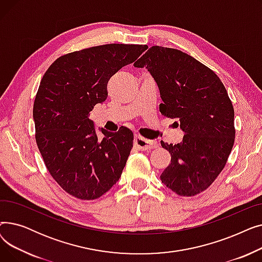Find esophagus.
Segmentation results:
<instances>
[{"label": "esophagus", "mask_w": 262, "mask_h": 262, "mask_svg": "<svg viewBox=\"0 0 262 262\" xmlns=\"http://www.w3.org/2000/svg\"><path fill=\"white\" fill-rule=\"evenodd\" d=\"M134 143L140 150H149V149H152V148H154V147H156L158 145L157 142L144 139V138H142V137H140V136H136L135 137Z\"/></svg>", "instance_id": "esophagus-1"}]
</instances>
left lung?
Here are the masks:
<instances>
[{
  "mask_svg": "<svg viewBox=\"0 0 262 262\" xmlns=\"http://www.w3.org/2000/svg\"><path fill=\"white\" fill-rule=\"evenodd\" d=\"M134 66L147 69L160 92V113L185 133L181 143L161 141L171 154L161 182L181 196L201 193L224 169L235 142V112L223 82L176 49L152 47Z\"/></svg>",
  "mask_w": 262,
  "mask_h": 262,
  "instance_id": "left-lung-1",
  "label": "left lung"
}]
</instances>
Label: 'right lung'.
<instances>
[{
    "label": "right lung",
    "instance_id": "obj_1",
    "mask_svg": "<svg viewBox=\"0 0 262 262\" xmlns=\"http://www.w3.org/2000/svg\"><path fill=\"white\" fill-rule=\"evenodd\" d=\"M146 49L113 43L69 53L41 79L33 109L36 142L52 177L72 196L99 199L121 177L133 132L100 128V138L89 115L107 99L110 77Z\"/></svg>",
    "mask_w": 262,
    "mask_h": 262
}]
</instances>
